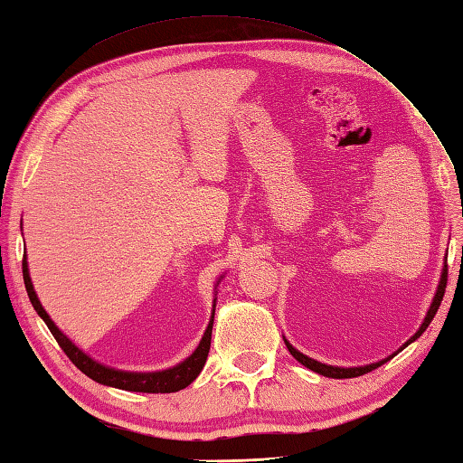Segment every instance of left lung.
<instances>
[{"label":"left lung","mask_w":463,"mask_h":463,"mask_svg":"<svg viewBox=\"0 0 463 463\" xmlns=\"http://www.w3.org/2000/svg\"><path fill=\"white\" fill-rule=\"evenodd\" d=\"M446 284H448V269H444V272H441L439 287H438V292H436V297H434V302H431V307H430V310H428V314H426V320H424V324H421L420 330H418V332L414 334V336H411V338L404 344V346H408L410 342H414L416 338H420V336H421V332H424V330L430 326V322L434 320L436 312H438L439 304H441V298H444ZM284 344H287L288 352L292 354L294 358H297V360L302 364V366L310 368L312 372H318V373H322V376H326V378H356V376H362V373H368V372H372V370H376L378 366H382L383 362H388L390 358H394L396 354H398L402 348H404V346H402L396 354H392L390 358L382 360V362H376V364H370V366H364V368H336V366H328V364H322V362H317V360H312V358H308V356H304L302 352H298L297 348H292L287 340H284Z\"/></svg>","instance_id":"obj_1"}]
</instances>
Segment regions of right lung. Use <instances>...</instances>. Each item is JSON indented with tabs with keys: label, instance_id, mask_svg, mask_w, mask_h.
<instances>
[{
	"label": "right lung",
	"instance_id": "obj_1",
	"mask_svg": "<svg viewBox=\"0 0 463 463\" xmlns=\"http://www.w3.org/2000/svg\"><path fill=\"white\" fill-rule=\"evenodd\" d=\"M22 269H24V282H25L27 297H29V300H32L35 312L43 318L49 332L53 334V338L57 340L59 346H61V350L67 354V358L71 360L75 366L85 373V376H90L91 380L99 382V383H105V386L121 388V390H129V392H146V394H169V392H179V390L186 388L201 373L204 362H206V356H209V350H211V334H213L214 314H213V318L209 322V328H206L204 336L199 344V348H196L184 362H181L179 366L163 370V372H149V373L113 370V368L103 366V364H99V362L91 360L90 356H87V354H83L80 348H77L75 344L69 340L61 330L55 326V324L52 322V318L47 317V312L43 310V307L39 304V300L35 297L33 284H32V279H29V272H27L25 257H24V262H22Z\"/></svg>",
	"mask_w": 463,
	"mask_h": 463
}]
</instances>
